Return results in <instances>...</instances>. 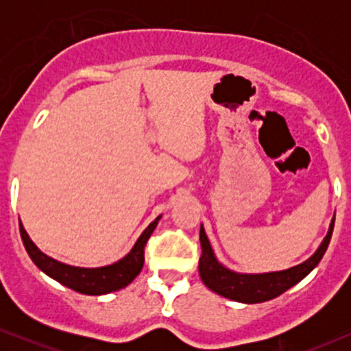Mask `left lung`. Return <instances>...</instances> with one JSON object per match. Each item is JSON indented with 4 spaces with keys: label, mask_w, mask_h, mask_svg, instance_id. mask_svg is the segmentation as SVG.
Returning a JSON list of instances; mask_svg holds the SVG:
<instances>
[{
    "label": "left lung",
    "mask_w": 351,
    "mask_h": 351,
    "mask_svg": "<svg viewBox=\"0 0 351 351\" xmlns=\"http://www.w3.org/2000/svg\"><path fill=\"white\" fill-rule=\"evenodd\" d=\"M332 230L334 219L330 222L329 232L326 234L324 241L321 243L318 251L308 261L300 263V265L292 267L289 270L262 273V275H241V273H234L220 265L214 256L209 239L206 237L203 225H201V257L198 262L199 276L210 291H214L219 295L227 297V299L243 302V304H261V302L271 300L281 295L282 292L291 289L292 286H295L297 282L304 280L318 265L324 256L326 249L329 246Z\"/></svg>",
    "instance_id": "obj_1"
}]
</instances>
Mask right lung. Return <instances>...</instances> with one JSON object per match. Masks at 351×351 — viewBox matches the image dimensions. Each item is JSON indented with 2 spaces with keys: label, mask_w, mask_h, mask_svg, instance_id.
Listing matches in <instances>:
<instances>
[{
  "label": "right lung",
  "mask_w": 351,
  "mask_h": 351,
  "mask_svg": "<svg viewBox=\"0 0 351 351\" xmlns=\"http://www.w3.org/2000/svg\"><path fill=\"white\" fill-rule=\"evenodd\" d=\"M161 217V215H160ZM156 217L153 222L145 228V232L141 234V238L137 239V243L134 244L132 251L128 254L126 257H123L121 261H118L113 265L100 267V268H80V267H70L65 265V263H60L51 258L46 254H43L40 249H38L25 230H23L22 223H19L21 227V237L23 241V246H25L28 256L35 265L54 278L56 281H59L60 285H64L70 289H73L80 294L86 295H102L108 294V292L123 289L126 287L129 282L134 281L138 273H141L143 262H145V246L148 238L152 237L153 230L156 228L158 220Z\"/></svg>",
  "instance_id": "obj_1"
}]
</instances>
